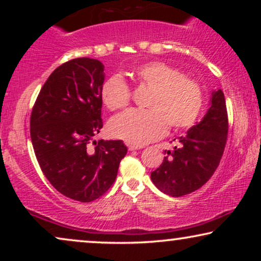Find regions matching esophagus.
I'll return each instance as SVG.
<instances>
[{
	"mask_svg": "<svg viewBox=\"0 0 261 261\" xmlns=\"http://www.w3.org/2000/svg\"><path fill=\"white\" fill-rule=\"evenodd\" d=\"M127 146H128V149H129V151H137V149H140V148H142L141 146L133 145V144H128Z\"/></svg>",
	"mask_w": 261,
	"mask_h": 261,
	"instance_id": "34e87169",
	"label": "esophagus"
}]
</instances>
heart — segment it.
I'll list each match as a JSON object with an SVG mask.
<instances>
[{
    "mask_svg": "<svg viewBox=\"0 0 261 261\" xmlns=\"http://www.w3.org/2000/svg\"><path fill=\"white\" fill-rule=\"evenodd\" d=\"M141 88L151 90L146 108L129 110L114 117L109 130L115 138L133 145H145L158 140L170 127L174 130L191 127L203 108L201 85L185 77L176 67L163 62H148L132 72ZM102 102L112 112L127 108L132 91L122 77L114 74L102 85Z\"/></svg>",
    "mask_w": 261,
    "mask_h": 261,
    "instance_id": "b5f03b06",
    "label": "heart"
}]
</instances>
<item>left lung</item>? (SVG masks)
Wrapping results in <instances>:
<instances>
[{
  "label": "left lung",
  "instance_id": "obj_1",
  "mask_svg": "<svg viewBox=\"0 0 261 261\" xmlns=\"http://www.w3.org/2000/svg\"><path fill=\"white\" fill-rule=\"evenodd\" d=\"M227 134L226 99L219 89L213 92L212 105L201 122L191 127L187 135L179 137L178 147L165 151L162 165L151 173L152 181L160 191L172 197L198 190L219 166Z\"/></svg>",
  "mask_w": 261,
  "mask_h": 261
}]
</instances>
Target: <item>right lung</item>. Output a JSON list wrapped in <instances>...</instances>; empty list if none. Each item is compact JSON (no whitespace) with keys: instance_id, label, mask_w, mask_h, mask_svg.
Listing matches in <instances>:
<instances>
[{"instance_id":"obj_1","label":"right lung","mask_w":261,"mask_h":261,"mask_svg":"<svg viewBox=\"0 0 261 261\" xmlns=\"http://www.w3.org/2000/svg\"><path fill=\"white\" fill-rule=\"evenodd\" d=\"M103 82L99 60L71 59L45 82L31 114V139L42 173L57 191L78 202L105 195L127 153L122 140L94 141L103 127Z\"/></svg>"}]
</instances>
